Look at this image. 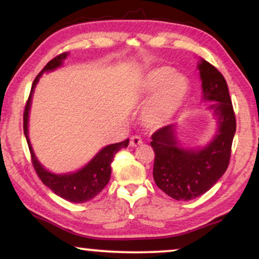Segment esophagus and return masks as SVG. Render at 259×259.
Here are the masks:
<instances>
[{
    "label": "esophagus",
    "instance_id": "obj_1",
    "mask_svg": "<svg viewBox=\"0 0 259 259\" xmlns=\"http://www.w3.org/2000/svg\"><path fill=\"white\" fill-rule=\"evenodd\" d=\"M141 144H142V139H141L140 136L134 135L130 137V146L137 147V146H141Z\"/></svg>",
    "mask_w": 259,
    "mask_h": 259
}]
</instances>
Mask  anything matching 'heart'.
I'll return each instance as SVG.
<instances>
[{
	"mask_svg": "<svg viewBox=\"0 0 259 259\" xmlns=\"http://www.w3.org/2000/svg\"><path fill=\"white\" fill-rule=\"evenodd\" d=\"M147 92H155L143 112L149 126H157L168 120L184 104L188 94V82L185 77L175 74L171 67H157L144 79Z\"/></svg>",
	"mask_w": 259,
	"mask_h": 259,
	"instance_id": "1",
	"label": "heart"
}]
</instances>
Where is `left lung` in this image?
Segmentation results:
<instances>
[{
    "instance_id": "1",
    "label": "left lung",
    "mask_w": 259,
    "mask_h": 259,
    "mask_svg": "<svg viewBox=\"0 0 259 259\" xmlns=\"http://www.w3.org/2000/svg\"><path fill=\"white\" fill-rule=\"evenodd\" d=\"M202 80V98L213 102L209 109L218 120V132L202 149L182 148L175 125L163 126L151 135L155 153L153 177L157 187L170 198L187 201L202 195L223 177L230 163L236 133V116L225 78L201 59L198 65Z\"/></svg>"
}]
</instances>
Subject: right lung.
<instances>
[{"label":"right lung","instance_id":"1","mask_svg":"<svg viewBox=\"0 0 259 259\" xmlns=\"http://www.w3.org/2000/svg\"><path fill=\"white\" fill-rule=\"evenodd\" d=\"M67 55L68 53H61L53 58L51 61H48L46 66L41 70L39 75L34 79L28 101L26 103L25 112H23V132H25L27 143H28L33 167L36 171L37 177L44 182V185H46L51 191H53L55 194L59 195L60 198L67 200V201L75 202V204H82V202L90 201L95 196H97L99 192L108 185L110 175H111V162L113 157H115V155L120 149L127 147L129 139L123 141V142L110 144V146L103 148L84 168L75 171V173L59 175L53 174L45 169L42 165L39 163V161L35 157V154H34L32 144H30L28 137V113L30 109L32 95L34 88H35L37 81H39L40 75L44 72L53 71L57 67H59L63 64V60L66 59Z\"/></svg>","mask_w":259,"mask_h":259}]
</instances>
